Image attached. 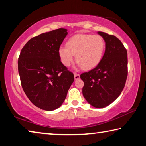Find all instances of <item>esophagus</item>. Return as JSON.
Masks as SVG:
<instances>
[{
  "label": "esophagus",
  "mask_w": 146,
  "mask_h": 146,
  "mask_svg": "<svg viewBox=\"0 0 146 146\" xmlns=\"http://www.w3.org/2000/svg\"><path fill=\"white\" fill-rule=\"evenodd\" d=\"M74 77H75V80H78L80 78V75L77 73H74Z\"/></svg>",
  "instance_id": "1"
}]
</instances>
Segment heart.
Masks as SVG:
<instances>
[{
    "mask_svg": "<svg viewBox=\"0 0 146 146\" xmlns=\"http://www.w3.org/2000/svg\"><path fill=\"white\" fill-rule=\"evenodd\" d=\"M66 47L58 49V56L62 64L69 67L74 61L84 70L96 67L102 60L105 50V42L100 35L76 34L68 39Z\"/></svg>",
    "mask_w": 146,
    "mask_h": 146,
    "instance_id": "heart-1",
    "label": "heart"
}]
</instances>
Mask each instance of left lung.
Listing matches in <instances>:
<instances>
[{
	"label": "left lung",
	"instance_id": "8db88e82",
	"mask_svg": "<svg viewBox=\"0 0 146 146\" xmlns=\"http://www.w3.org/2000/svg\"><path fill=\"white\" fill-rule=\"evenodd\" d=\"M106 43L102 60L88 72L80 75L84 85L82 94L93 107H106L119 97L127 76V53L114 35L98 31Z\"/></svg>",
	"mask_w": 146,
	"mask_h": 146
}]
</instances>
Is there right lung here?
Listing matches in <instances>:
<instances>
[{
    "label": "right lung",
    "mask_w": 146,
    "mask_h": 146,
    "mask_svg": "<svg viewBox=\"0 0 146 146\" xmlns=\"http://www.w3.org/2000/svg\"><path fill=\"white\" fill-rule=\"evenodd\" d=\"M67 31L59 28L39 35L31 38L20 53L22 87L29 100L41 110L49 111L60 107L74 81L73 74L58 56Z\"/></svg>",
    "instance_id": "right-lung-1"
}]
</instances>
